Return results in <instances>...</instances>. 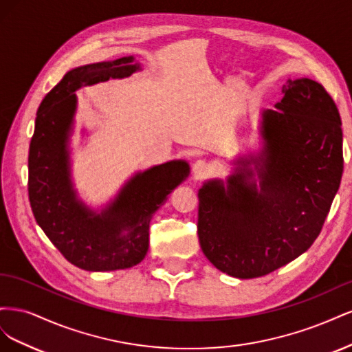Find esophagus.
Returning a JSON list of instances; mask_svg holds the SVG:
<instances>
[{"label":"esophagus","instance_id":"34e87169","mask_svg":"<svg viewBox=\"0 0 352 352\" xmlns=\"http://www.w3.org/2000/svg\"><path fill=\"white\" fill-rule=\"evenodd\" d=\"M192 172L198 179L206 177L211 172V166L207 162H204V160H198V162H195L192 166Z\"/></svg>","mask_w":352,"mask_h":352}]
</instances>
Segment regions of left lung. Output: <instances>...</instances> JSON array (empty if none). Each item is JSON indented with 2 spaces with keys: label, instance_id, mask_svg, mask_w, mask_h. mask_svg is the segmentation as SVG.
<instances>
[{
  "label": "left lung",
  "instance_id": "8db88e82",
  "mask_svg": "<svg viewBox=\"0 0 352 352\" xmlns=\"http://www.w3.org/2000/svg\"><path fill=\"white\" fill-rule=\"evenodd\" d=\"M278 110L261 120L264 148L228 179L199 189L198 239L233 278L252 279L305 252L322 232L344 172L342 127L332 97L311 79L287 80ZM252 162L261 190L249 180Z\"/></svg>",
  "mask_w": 352,
  "mask_h": 352
}]
</instances>
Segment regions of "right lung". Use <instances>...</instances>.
Returning a JSON list of instances; mask_svg holds the SVG:
<instances>
[{
  "label": "right lung",
  "instance_id": "add662e5",
  "mask_svg": "<svg viewBox=\"0 0 352 352\" xmlns=\"http://www.w3.org/2000/svg\"><path fill=\"white\" fill-rule=\"evenodd\" d=\"M140 69L133 57L73 69L42 100L29 146V202L48 239L69 263L88 272L127 269L148 251L150 221L166 197L186 179L189 166L170 162L138 173L101 214L74 197L67 138L76 110L74 91Z\"/></svg>",
  "mask_w": 352,
  "mask_h": 352
}]
</instances>
